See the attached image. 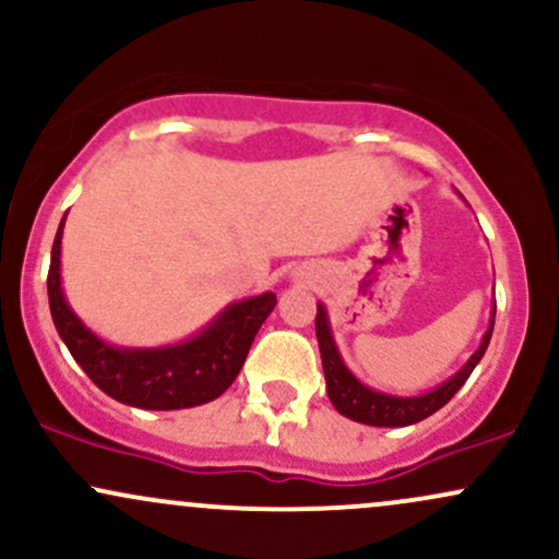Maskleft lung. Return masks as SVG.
Masks as SVG:
<instances>
[{
	"instance_id": "obj_1",
	"label": "left lung",
	"mask_w": 559,
	"mask_h": 559,
	"mask_svg": "<svg viewBox=\"0 0 559 559\" xmlns=\"http://www.w3.org/2000/svg\"><path fill=\"white\" fill-rule=\"evenodd\" d=\"M493 312H497V305H493ZM491 331H493V316H491L489 331L484 333V342H480L478 349L473 352L471 360L449 378V381L441 383V386H436L433 391H428V394H420V396H391V394H383V391L368 389L365 383H360L349 373V368L344 365L342 355H338L336 349V342H333L331 336L329 312H325L323 305H318L316 333L320 344V360H323L329 400L333 402V407L344 415V418L365 423V426L402 428V426H413V423L426 420L428 415L436 413V409L444 407V404L457 394L460 386H463L467 378H471L473 368L480 362L486 346L491 342Z\"/></svg>"
}]
</instances>
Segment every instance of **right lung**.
<instances>
[{
    "label": "right lung",
    "instance_id": "1",
    "mask_svg": "<svg viewBox=\"0 0 559 559\" xmlns=\"http://www.w3.org/2000/svg\"><path fill=\"white\" fill-rule=\"evenodd\" d=\"M62 217L52 243L47 292L55 329L83 373L112 400L141 409H183L213 402L239 376L260 325L275 307V294L234 301L189 342L157 349H123L94 336L70 310L60 281Z\"/></svg>",
    "mask_w": 559,
    "mask_h": 559
}]
</instances>
